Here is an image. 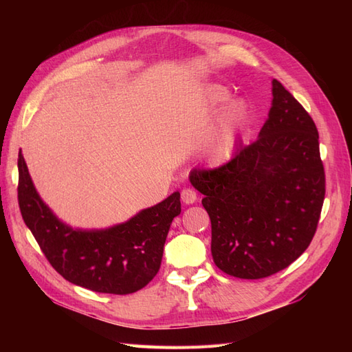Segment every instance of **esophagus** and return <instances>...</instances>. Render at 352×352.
<instances>
[{
    "label": "esophagus",
    "instance_id": "34e87169",
    "mask_svg": "<svg viewBox=\"0 0 352 352\" xmlns=\"http://www.w3.org/2000/svg\"><path fill=\"white\" fill-rule=\"evenodd\" d=\"M180 198H182L184 204H194V202H197V199H198V194L194 189L185 188V189H182V192H180Z\"/></svg>",
    "mask_w": 352,
    "mask_h": 352
}]
</instances>
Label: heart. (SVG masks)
I'll return each mask as SVG.
<instances>
[{
  "label": "heart",
  "mask_w": 352,
  "mask_h": 352,
  "mask_svg": "<svg viewBox=\"0 0 352 352\" xmlns=\"http://www.w3.org/2000/svg\"><path fill=\"white\" fill-rule=\"evenodd\" d=\"M208 97L214 105H221L229 100V91L223 87H211ZM248 120L250 111L243 102L236 101L229 105L221 116L219 129L207 150V157L211 163L221 164L228 162L235 151L238 138L245 131Z\"/></svg>",
  "instance_id": "heart-1"
}]
</instances>
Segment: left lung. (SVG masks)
I'll return each instance as SVG.
<instances>
[{"label":"left lung","instance_id":"left-lung-1","mask_svg":"<svg viewBox=\"0 0 352 352\" xmlns=\"http://www.w3.org/2000/svg\"><path fill=\"white\" fill-rule=\"evenodd\" d=\"M217 267L263 279L292 264L317 230L326 194L318 132L302 105L273 80V104L258 140L219 167H198Z\"/></svg>","mask_w":352,"mask_h":352}]
</instances>
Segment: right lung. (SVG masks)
I'll list each match as a JSON object with an SVG mask.
<instances>
[{"label": "right lung", "instance_id": "1", "mask_svg": "<svg viewBox=\"0 0 352 352\" xmlns=\"http://www.w3.org/2000/svg\"><path fill=\"white\" fill-rule=\"evenodd\" d=\"M19 207L41 251L66 280L94 292L127 295L142 289L160 270L172 220L180 214V194L142 210L107 230H73L52 214L32 184L19 153Z\"/></svg>", "mask_w": 352, "mask_h": 352}]
</instances>
